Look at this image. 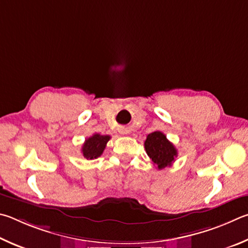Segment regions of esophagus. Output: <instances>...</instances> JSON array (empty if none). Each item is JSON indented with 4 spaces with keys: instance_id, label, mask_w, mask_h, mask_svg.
I'll return each instance as SVG.
<instances>
[{
    "instance_id": "1",
    "label": "esophagus",
    "mask_w": 248,
    "mask_h": 248,
    "mask_svg": "<svg viewBox=\"0 0 248 248\" xmlns=\"http://www.w3.org/2000/svg\"><path fill=\"white\" fill-rule=\"evenodd\" d=\"M120 134H121V135H128L129 129L128 128H121L120 129Z\"/></svg>"
}]
</instances>
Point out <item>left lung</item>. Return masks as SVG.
<instances>
[{
  "label": "left lung",
  "mask_w": 248,
  "mask_h": 248,
  "mask_svg": "<svg viewBox=\"0 0 248 248\" xmlns=\"http://www.w3.org/2000/svg\"><path fill=\"white\" fill-rule=\"evenodd\" d=\"M145 149L151 161L159 170L170 167L177 157V150L163 133L155 131L150 133L145 140Z\"/></svg>",
  "instance_id": "left-lung-1"
}]
</instances>
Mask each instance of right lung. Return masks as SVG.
<instances>
[{
    "instance_id": "1",
    "label": "right lung",
    "mask_w": 248,
    "mask_h": 248,
    "mask_svg": "<svg viewBox=\"0 0 248 248\" xmlns=\"http://www.w3.org/2000/svg\"><path fill=\"white\" fill-rule=\"evenodd\" d=\"M108 135H100V134H93V136L87 138L84 145L81 147L82 155L87 160L97 159L102 155L103 150L106 149L107 142L110 140Z\"/></svg>"
}]
</instances>
